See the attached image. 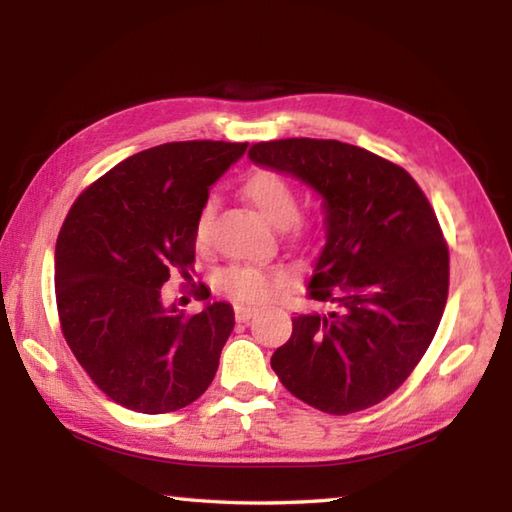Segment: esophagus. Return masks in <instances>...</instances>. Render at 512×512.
<instances>
[{
  "label": "esophagus",
  "instance_id": "34e87169",
  "mask_svg": "<svg viewBox=\"0 0 512 512\" xmlns=\"http://www.w3.org/2000/svg\"><path fill=\"white\" fill-rule=\"evenodd\" d=\"M255 316V307H246V305H235V318L239 323H246Z\"/></svg>",
  "mask_w": 512,
  "mask_h": 512
}]
</instances>
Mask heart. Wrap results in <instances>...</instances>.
<instances>
[{"mask_svg": "<svg viewBox=\"0 0 512 512\" xmlns=\"http://www.w3.org/2000/svg\"><path fill=\"white\" fill-rule=\"evenodd\" d=\"M244 194L255 210L275 228H287L298 214V196L287 178L271 171H259L250 176L244 185ZM214 201H205L194 221V241L198 248L207 246L210 239V221ZM284 282V275L277 271H264L257 266H230L219 275V287L241 302L266 300Z\"/></svg>", "mask_w": 512, "mask_h": 512, "instance_id": "b5f03b06", "label": "heart"}]
</instances>
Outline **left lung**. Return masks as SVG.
Masks as SVG:
<instances>
[{
  "label": "left lung",
  "instance_id": "1",
  "mask_svg": "<svg viewBox=\"0 0 512 512\" xmlns=\"http://www.w3.org/2000/svg\"><path fill=\"white\" fill-rule=\"evenodd\" d=\"M248 158L314 189L325 214L307 291L334 309L293 316L271 368L323 413L379 404L418 366L445 311L449 253L427 196L402 167L336 140L259 142Z\"/></svg>",
  "mask_w": 512,
  "mask_h": 512
}]
</instances>
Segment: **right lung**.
<instances>
[{
  "label": "right lung",
  "instance_id": "obj_1",
  "mask_svg": "<svg viewBox=\"0 0 512 512\" xmlns=\"http://www.w3.org/2000/svg\"><path fill=\"white\" fill-rule=\"evenodd\" d=\"M248 142H171L131 155L76 198L56 244V302L76 361L112 402L169 413L212 384L235 327L228 302H162L194 271V221ZM207 300V298H203Z\"/></svg>",
  "mask_w": 512,
  "mask_h": 512
}]
</instances>
